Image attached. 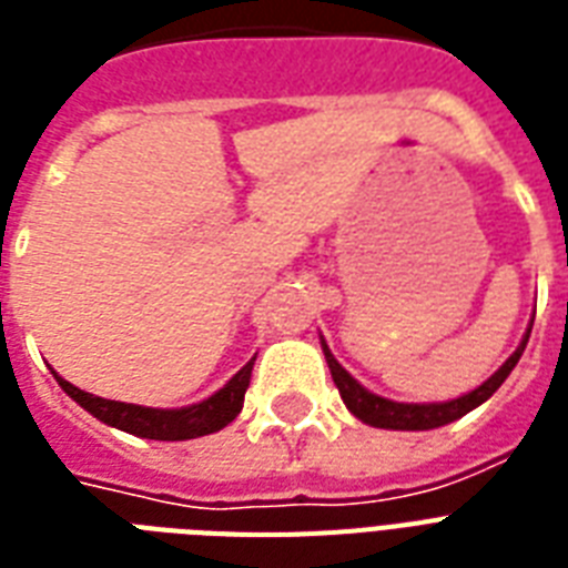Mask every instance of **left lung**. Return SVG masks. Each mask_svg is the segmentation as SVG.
<instances>
[{
    "instance_id": "1",
    "label": "left lung",
    "mask_w": 568,
    "mask_h": 568,
    "mask_svg": "<svg viewBox=\"0 0 568 568\" xmlns=\"http://www.w3.org/2000/svg\"><path fill=\"white\" fill-rule=\"evenodd\" d=\"M530 328H534V325H530ZM530 328H527L525 341L518 344L516 353L500 364L498 373H491L489 379L483 382L480 388H474L471 394L447 399V403H394V399L379 397V394H373V390L364 388L362 382H355L353 376L337 364V358L328 353L325 341L323 353L325 362H328V371H332L334 385H337L341 397H344L346 408H349L358 420H364V424L371 426H379V429H408V433H415V429H435V426L453 424V420H459L463 415H468L471 408L483 406V403L504 385V379H507L509 373H513V367L518 364V358L525 353L527 337H530Z\"/></svg>"
}]
</instances>
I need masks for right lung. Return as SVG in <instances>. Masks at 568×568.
<instances>
[{
    "label": "right lung",
    "instance_id": "obj_1",
    "mask_svg": "<svg viewBox=\"0 0 568 568\" xmlns=\"http://www.w3.org/2000/svg\"><path fill=\"white\" fill-rule=\"evenodd\" d=\"M257 358V355H254ZM254 358L245 364L243 371L236 373L234 379L227 382L224 388H219L213 397L201 399L195 406L186 408H151V406H133V403H118V399H103L94 394L79 390L77 385H70L68 379H61L59 373L52 371L61 390L73 397L79 406L91 412L97 420L124 429L130 435H142V438H153V442H186V438H197V435L219 433L231 424L240 412H243L245 388L252 382Z\"/></svg>",
    "mask_w": 568,
    "mask_h": 568
}]
</instances>
